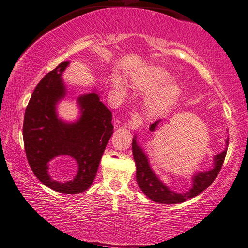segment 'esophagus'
<instances>
[{"label": "esophagus", "mask_w": 248, "mask_h": 248, "mask_svg": "<svg viewBox=\"0 0 248 248\" xmlns=\"http://www.w3.org/2000/svg\"><path fill=\"white\" fill-rule=\"evenodd\" d=\"M141 124H143V120H141L140 115L136 112L131 113V118L129 120V127L131 129H139Z\"/></svg>", "instance_id": "esophagus-1"}]
</instances>
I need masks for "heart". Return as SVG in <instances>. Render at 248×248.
Returning a JSON list of instances; mask_svg holds the SVG:
<instances>
[{"instance_id": "obj_1", "label": "heart", "mask_w": 248, "mask_h": 248, "mask_svg": "<svg viewBox=\"0 0 248 248\" xmlns=\"http://www.w3.org/2000/svg\"><path fill=\"white\" fill-rule=\"evenodd\" d=\"M171 77L170 73L162 68H152L148 73L134 80L135 85L144 92L155 91L147 100V109L151 115H156L165 112L178 100L181 89L177 84L170 83ZM166 86L164 87V85ZM115 86L123 88V84L115 81Z\"/></svg>"}]
</instances>
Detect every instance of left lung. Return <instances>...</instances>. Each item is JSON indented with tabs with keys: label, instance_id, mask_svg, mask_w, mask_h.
<instances>
[{
	"label": "left lung",
	"instance_id": "8db88e82",
	"mask_svg": "<svg viewBox=\"0 0 248 248\" xmlns=\"http://www.w3.org/2000/svg\"><path fill=\"white\" fill-rule=\"evenodd\" d=\"M160 120L155 121L150 125L149 130L155 131ZM136 138L132 141V152L133 157L136 164V181L141 191L148 196L151 200L159 203H180L186 200L197 196L200 193H202L205 188L211 186L212 182L220 171V168L223 166L225 161L227 148L223 152L214 156V167L211 170L204 172H197L193 177V187L186 193H175L170 191L165 184L155 176V173L152 171L149 165L148 157L145 155L143 149L136 143ZM229 140H226V145L228 147Z\"/></svg>",
	"mask_w": 248,
	"mask_h": 248
}]
</instances>
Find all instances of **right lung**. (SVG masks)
<instances>
[{"label": "right lung", "mask_w": 248, "mask_h": 248, "mask_svg": "<svg viewBox=\"0 0 248 248\" xmlns=\"http://www.w3.org/2000/svg\"><path fill=\"white\" fill-rule=\"evenodd\" d=\"M68 64L61 62L37 84L25 108L23 140L29 164L41 183L55 192L78 194L92 186L114 127L112 113L96 93L78 97L82 115L76 123L57 117L56 104L66 94L62 75ZM60 155L77 162L78 173L71 182L62 184L48 175V162Z\"/></svg>", "instance_id": "obj_1"}]
</instances>
